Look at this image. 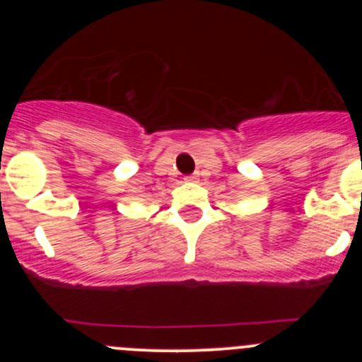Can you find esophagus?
Instances as JSON below:
<instances>
[{
    "instance_id": "esophagus-1",
    "label": "esophagus",
    "mask_w": 362,
    "mask_h": 362,
    "mask_svg": "<svg viewBox=\"0 0 362 362\" xmlns=\"http://www.w3.org/2000/svg\"><path fill=\"white\" fill-rule=\"evenodd\" d=\"M185 182H198V175H189L185 177Z\"/></svg>"
}]
</instances>
